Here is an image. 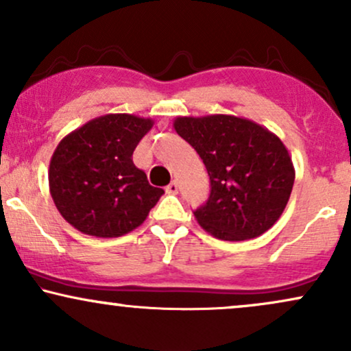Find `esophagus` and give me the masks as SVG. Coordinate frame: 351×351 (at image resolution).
Returning a JSON list of instances; mask_svg holds the SVG:
<instances>
[{
    "instance_id": "esophagus-1",
    "label": "esophagus",
    "mask_w": 351,
    "mask_h": 351,
    "mask_svg": "<svg viewBox=\"0 0 351 351\" xmlns=\"http://www.w3.org/2000/svg\"><path fill=\"white\" fill-rule=\"evenodd\" d=\"M167 193L168 195H176V193H178V183H176V181H171L167 186Z\"/></svg>"
}]
</instances>
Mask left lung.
Instances as JSON below:
<instances>
[{
  "mask_svg": "<svg viewBox=\"0 0 351 351\" xmlns=\"http://www.w3.org/2000/svg\"><path fill=\"white\" fill-rule=\"evenodd\" d=\"M176 134L198 152L211 180L195 211L204 231L221 241H247L277 223L291 198L295 168L282 140L236 115L176 117Z\"/></svg>",
  "mask_w": 351,
  "mask_h": 351,
  "instance_id": "left-lung-1",
  "label": "left lung"
}]
</instances>
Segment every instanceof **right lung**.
Instances as JSON below:
<instances>
[{"label":"right lung","instance_id":"right-lung-1","mask_svg":"<svg viewBox=\"0 0 351 351\" xmlns=\"http://www.w3.org/2000/svg\"><path fill=\"white\" fill-rule=\"evenodd\" d=\"M152 119L107 114L67 134L49 163V191L60 216L77 231L119 237L147 219L163 195L132 162Z\"/></svg>","mask_w":351,"mask_h":351}]
</instances>
